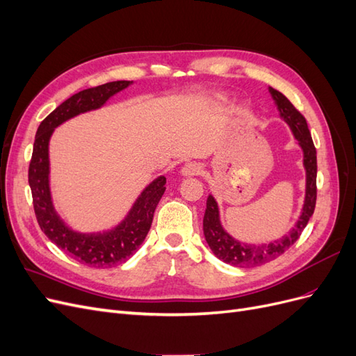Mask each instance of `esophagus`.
<instances>
[{
  "instance_id": "obj_1",
  "label": "esophagus",
  "mask_w": 356,
  "mask_h": 356,
  "mask_svg": "<svg viewBox=\"0 0 356 356\" xmlns=\"http://www.w3.org/2000/svg\"><path fill=\"white\" fill-rule=\"evenodd\" d=\"M202 165L199 163V161H188V163H186L184 166H182L181 169V174L184 177H196V175H200L202 174Z\"/></svg>"
}]
</instances>
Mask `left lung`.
I'll return each instance as SVG.
<instances>
[{
    "mask_svg": "<svg viewBox=\"0 0 356 356\" xmlns=\"http://www.w3.org/2000/svg\"><path fill=\"white\" fill-rule=\"evenodd\" d=\"M272 98L275 99L281 117L289 124L300 147L305 153V168H306V199L305 207L301 211L300 218L294 229L291 230L285 238L266 245H245L234 241L229 233H225L222 225L220 224V215L217 202L212 196L207 200V211L203 217V234L215 257L221 261L236 266V267H255L275 260L282 255L289 246H293L300 238L301 232L305 230L316 204V148L312 141V136L307 127L306 118L303 117L296 106L288 101L285 95L279 90L268 88Z\"/></svg>",
    "mask_w": 356,
    "mask_h": 356,
    "instance_id": "obj_1",
    "label": "left lung"
}]
</instances>
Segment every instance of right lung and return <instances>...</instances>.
<instances>
[{
  "label": "right lung",
  "instance_id": "obj_1",
  "mask_svg": "<svg viewBox=\"0 0 356 356\" xmlns=\"http://www.w3.org/2000/svg\"><path fill=\"white\" fill-rule=\"evenodd\" d=\"M131 83L126 80L105 83L75 93L62 102L38 126L28 169L32 204L40 229L74 260L96 268L117 266L136 252L152 227L156 207L166 190V178L154 179L136 199L127 217L113 230L98 234L77 233L63 224L53 208L49 188V141L55 127L71 117L99 108Z\"/></svg>",
  "mask_w": 356,
  "mask_h": 356
}]
</instances>
